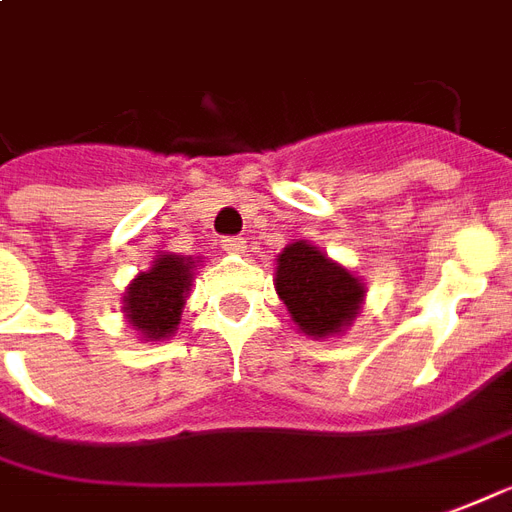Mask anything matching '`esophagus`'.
I'll use <instances>...</instances> for the list:
<instances>
[{
	"label": "esophagus",
	"instance_id": "esophagus-1",
	"mask_svg": "<svg viewBox=\"0 0 512 512\" xmlns=\"http://www.w3.org/2000/svg\"><path fill=\"white\" fill-rule=\"evenodd\" d=\"M245 248H248V245H245V240H242V237H226V240H223V251L245 253Z\"/></svg>",
	"mask_w": 512,
	"mask_h": 512
}]
</instances>
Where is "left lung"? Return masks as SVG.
<instances>
[{
	"label": "left lung",
	"mask_w": 512,
	"mask_h": 512,
	"mask_svg": "<svg viewBox=\"0 0 512 512\" xmlns=\"http://www.w3.org/2000/svg\"><path fill=\"white\" fill-rule=\"evenodd\" d=\"M275 292L292 313V322L311 338L352 327L365 300V283L316 245L297 240L286 245L275 267Z\"/></svg>",
	"instance_id": "left-lung-1"
}]
</instances>
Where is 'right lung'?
Returning <instances> with one entry per match:
<instances>
[{"label":"right lung","instance_id":"1","mask_svg":"<svg viewBox=\"0 0 512 512\" xmlns=\"http://www.w3.org/2000/svg\"><path fill=\"white\" fill-rule=\"evenodd\" d=\"M190 256L163 253L147 272H138L122 297L125 319L144 341H163L177 330L185 297L193 286Z\"/></svg>","mask_w":512,"mask_h":512}]
</instances>
